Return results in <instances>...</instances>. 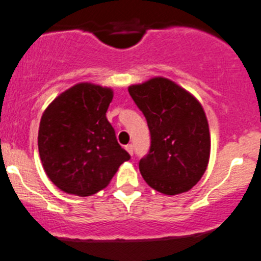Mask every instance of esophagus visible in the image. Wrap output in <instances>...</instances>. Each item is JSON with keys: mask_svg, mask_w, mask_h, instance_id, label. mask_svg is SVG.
<instances>
[{"mask_svg": "<svg viewBox=\"0 0 261 261\" xmlns=\"http://www.w3.org/2000/svg\"><path fill=\"white\" fill-rule=\"evenodd\" d=\"M125 149H127L128 153L133 154V146H132V144H127V146H125Z\"/></svg>", "mask_w": 261, "mask_h": 261, "instance_id": "1", "label": "esophagus"}]
</instances>
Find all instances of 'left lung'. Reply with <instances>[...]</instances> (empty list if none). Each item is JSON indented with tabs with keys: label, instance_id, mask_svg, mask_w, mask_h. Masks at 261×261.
Segmentation results:
<instances>
[{
	"label": "left lung",
	"instance_id": "8db88e82",
	"mask_svg": "<svg viewBox=\"0 0 261 261\" xmlns=\"http://www.w3.org/2000/svg\"><path fill=\"white\" fill-rule=\"evenodd\" d=\"M128 91L151 133L149 152L139 161L144 181L166 195L190 190L202 179L211 154L210 127L200 102L165 77L132 85Z\"/></svg>",
	"mask_w": 261,
	"mask_h": 261
}]
</instances>
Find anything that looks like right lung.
<instances>
[{
    "instance_id": "right-lung-1",
    "label": "right lung",
    "mask_w": 261,
    "mask_h": 261,
    "mask_svg": "<svg viewBox=\"0 0 261 261\" xmlns=\"http://www.w3.org/2000/svg\"><path fill=\"white\" fill-rule=\"evenodd\" d=\"M112 100L110 87L81 82L62 92L43 113L38 133L40 160L62 192L95 194L130 159L107 119Z\"/></svg>"
}]
</instances>
